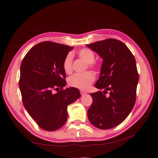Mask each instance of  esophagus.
I'll list each match as a JSON object with an SVG mask.
<instances>
[{"label": "esophagus", "mask_w": 158, "mask_h": 158, "mask_svg": "<svg viewBox=\"0 0 158 158\" xmlns=\"http://www.w3.org/2000/svg\"><path fill=\"white\" fill-rule=\"evenodd\" d=\"M80 93H81V95H84V94H86L87 92H86L85 91H84V90L81 89V90H80Z\"/></svg>", "instance_id": "34e87169"}]
</instances>
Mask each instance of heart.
<instances>
[{
    "label": "heart",
    "instance_id": "obj_1",
    "mask_svg": "<svg viewBox=\"0 0 158 158\" xmlns=\"http://www.w3.org/2000/svg\"><path fill=\"white\" fill-rule=\"evenodd\" d=\"M77 54L83 60L88 64L89 68H95L94 61L95 60V54L91 49L88 48H83L77 52ZM73 68V54L69 53L65 57L63 61V69L66 73L72 72ZM95 80V76L94 73L90 71H87L84 73H76L72 75L68 80L69 85L73 88L81 89H87L89 88L90 85Z\"/></svg>",
    "mask_w": 158,
    "mask_h": 158
}]
</instances>
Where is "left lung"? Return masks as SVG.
Instances as JSON below:
<instances>
[{"label": "left lung", "mask_w": 158, "mask_h": 158, "mask_svg": "<svg viewBox=\"0 0 158 158\" xmlns=\"http://www.w3.org/2000/svg\"><path fill=\"white\" fill-rule=\"evenodd\" d=\"M87 46L103 59L95 87L105 89L90 94L93 102L88 110V119L98 128H112L123 122L135 106L139 82L136 60L127 47L115 39Z\"/></svg>", "instance_id": "obj_1"}]
</instances>
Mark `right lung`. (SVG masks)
<instances>
[{"label":"right lung","mask_w":158,"mask_h":158,"mask_svg":"<svg viewBox=\"0 0 158 158\" xmlns=\"http://www.w3.org/2000/svg\"><path fill=\"white\" fill-rule=\"evenodd\" d=\"M73 48L43 41L32 47L22 62L19 87L23 105L44 130L60 128L68 117L67 106L81 96L77 88L63 89L66 86L63 61ZM53 90L58 92L53 94Z\"/></svg>","instance_id":"obj_1"}]
</instances>
